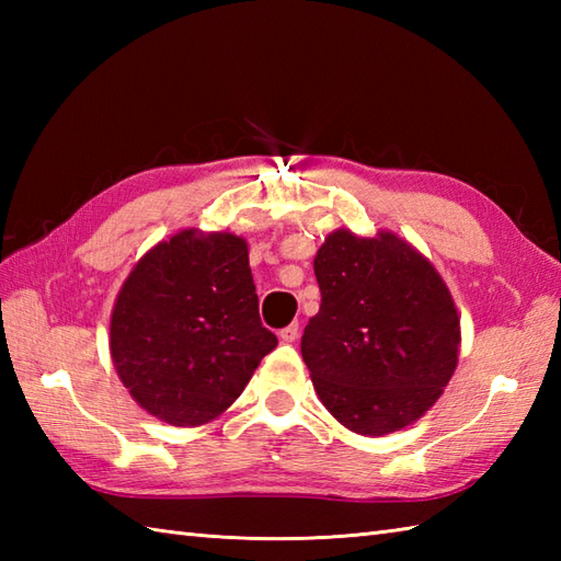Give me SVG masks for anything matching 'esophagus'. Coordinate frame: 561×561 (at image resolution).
I'll return each mask as SVG.
<instances>
[{
  "mask_svg": "<svg viewBox=\"0 0 561 561\" xmlns=\"http://www.w3.org/2000/svg\"><path fill=\"white\" fill-rule=\"evenodd\" d=\"M299 335H301L299 323H291V325H287L284 330H279V340L282 342H296V340H299Z\"/></svg>",
  "mask_w": 561,
  "mask_h": 561,
  "instance_id": "obj_1",
  "label": "esophagus"
}]
</instances>
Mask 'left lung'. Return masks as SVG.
<instances>
[{"instance_id":"1","label":"left lung","mask_w":561,"mask_h":561,"mask_svg":"<svg viewBox=\"0 0 561 561\" xmlns=\"http://www.w3.org/2000/svg\"><path fill=\"white\" fill-rule=\"evenodd\" d=\"M313 270L323 299L301 354L328 412L364 436L420 420L456 371L460 344V318L432 262L396 233L340 229Z\"/></svg>"}]
</instances>
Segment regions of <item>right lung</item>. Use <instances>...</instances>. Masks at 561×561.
I'll list each match as a JSON object with an SVG mask.
<instances>
[{
    "instance_id": "obj_1",
    "label": "right lung",
    "mask_w": 561,
    "mask_h": 561,
    "mask_svg": "<svg viewBox=\"0 0 561 561\" xmlns=\"http://www.w3.org/2000/svg\"><path fill=\"white\" fill-rule=\"evenodd\" d=\"M277 347L262 328L248 243L175 233L129 272L113 308L111 354L141 408L173 426L219 416Z\"/></svg>"
}]
</instances>
